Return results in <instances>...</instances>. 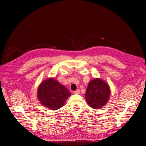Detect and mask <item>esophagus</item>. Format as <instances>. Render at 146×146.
<instances>
[{
  "mask_svg": "<svg viewBox=\"0 0 146 146\" xmlns=\"http://www.w3.org/2000/svg\"><path fill=\"white\" fill-rule=\"evenodd\" d=\"M73 92H74V94H80V90L78 89V90H76V91H74Z\"/></svg>",
  "mask_w": 146,
  "mask_h": 146,
  "instance_id": "esophagus-1",
  "label": "esophagus"
}]
</instances>
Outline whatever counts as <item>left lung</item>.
<instances>
[{"mask_svg":"<svg viewBox=\"0 0 146 146\" xmlns=\"http://www.w3.org/2000/svg\"><path fill=\"white\" fill-rule=\"evenodd\" d=\"M111 94L108 84L100 78L91 80L86 90V101L95 110L101 108L108 102Z\"/></svg>","mask_w":146,"mask_h":146,"instance_id":"obj_1","label":"left lung"}]
</instances>
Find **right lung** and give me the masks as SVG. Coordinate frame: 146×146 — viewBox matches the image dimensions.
Returning a JSON list of instances; mask_svg holds the SVG:
<instances>
[{
  "label": "right lung",
  "mask_w": 146,
  "mask_h": 146,
  "mask_svg": "<svg viewBox=\"0 0 146 146\" xmlns=\"http://www.w3.org/2000/svg\"><path fill=\"white\" fill-rule=\"evenodd\" d=\"M71 95L68 90L54 78L44 80L37 90V97L41 104L51 110L62 107Z\"/></svg>",
  "instance_id": "right-lung-1"
}]
</instances>
